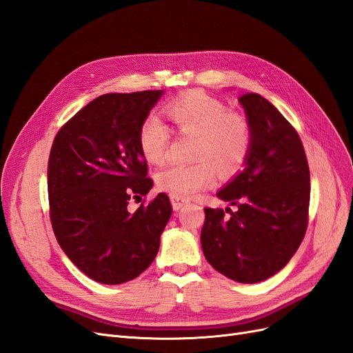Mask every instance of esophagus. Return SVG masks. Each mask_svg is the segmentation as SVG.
I'll return each instance as SVG.
<instances>
[{"label":"esophagus","instance_id":"esophagus-1","mask_svg":"<svg viewBox=\"0 0 353 353\" xmlns=\"http://www.w3.org/2000/svg\"><path fill=\"white\" fill-rule=\"evenodd\" d=\"M170 203H172V208H174V210H179L181 208H183L185 203H187V200L185 199H183V197H178V196H170Z\"/></svg>","mask_w":353,"mask_h":353}]
</instances>
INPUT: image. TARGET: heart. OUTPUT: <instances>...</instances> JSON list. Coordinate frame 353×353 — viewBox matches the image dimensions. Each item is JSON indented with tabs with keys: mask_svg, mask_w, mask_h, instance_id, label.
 <instances>
[{
	"mask_svg": "<svg viewBox=\"0 0 353 353\" xmlns=\"http://www.w3.org/2000/svg\"><path fill=\"white\" fill-rule=\"evenodd\" d=\"M178 132L196 137L194 163H170L157 172L159 187L178 197H188L213 184L216 169L232 174L243 165L250 148V126L239 113L203 92L181 95L166 108ZM170 141L169 128L157 116H147L138 143L147 162L160 163Z\"/></svg>",
	"mask_w": 353,
	"mask_h": 353,
	"instance_id": "1",
	"label": "heart"
}]
</instances>
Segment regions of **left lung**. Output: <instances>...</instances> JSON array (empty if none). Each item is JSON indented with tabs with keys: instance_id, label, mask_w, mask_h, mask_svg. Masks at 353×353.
<instances>
[{
	"instance_id": "obj_1",
	"label": "left lung",
	"mask_w": 353,
	"mask_h": 353,
	"mask_svg": "<svg viewBox=\"0 0 353 353\" xmlns=\"http://www.w3.org/2000/svg\"><path fill=\"white\" fill-rule=\"evenodd\" d=\"M239 103L250 126V148L244 169L216 193L237 210L223 219V210L206 208L200 241L218 272L254 284L283 270L301 245L311 176L301 138L274 104L254 92Z\"/></svg>"
}]
</instances>
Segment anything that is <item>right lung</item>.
Returning <instances> with one entry per match:
<instances>
[{"label":"right lung","mask_w":353,"mask_h":353,"mask_svg":"<svg viewBox=\"0 0 353 353\" xmlns=\"http://www.w3.org/2000/svg\"><path fill=\"white\" fill-rule=\"evenodd\" d=\"M163 90L104 94L61 126L48 159L52 230L61 250L91 280L116 285L154 261L172 213L159 193L128 210L153 187L138 137Z\"/></svg>","instance_id":"1"}]
</instances>
